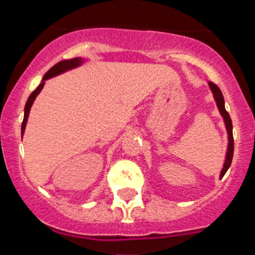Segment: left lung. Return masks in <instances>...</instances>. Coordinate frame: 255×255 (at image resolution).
Masks as SVG:
<instances>
[{"instance_id":"1","label":"left lung","mask_w":255,"mask_h":255,"mask_svg":"<svg viewBox=\"0 0 255 255\" xmlns=\"http://www.w3.org/2000/svg\"><path fill=\"white\" fill-rule=\"evenodd\" d=\"M208 86H210L211 91H212L213 97H215V101L217 104L218 110H220L221 116L223 117V121H225L226 129H227L228 133V146H227V154H226V160L225 164H223L222 171H221L220 177H223L226 174V171L228 170V168L231 166V163H232L233 158V150H235V143H233V130H232V121H231L230 115L226 111L225 109V99H223V95L221 92V90L218 89L217 85H215L213 82H208Z\"/></svg>"}]
</instances>
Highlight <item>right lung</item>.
<instances>
[{
  "instance_id": "obj_1",
  "label": "right lung",
  "mask_w": 255,
  "mask_h": 255,
  "mask_svg": "<svg viewBox=\"0 0 255 255\" xmlns=\"http://www.w3.org/2000/svg\"><path fill=\"white\" fill-rule=\"evenodd\" d=\"M84 61L85 60L82 58H74V59H69V60L59 61L58 64H55V65H54L53 68H50L47 71V73H45V75L43 76L40 85L37 87V89L34 90V91L32 92V94H30V96L28 97V100H27V104H25V107H24V118H23L22 128H20V133H22V135H23V133H24L25 125H27V121H28V116H29L30 107H32L33 102H34L35 97H37L38 95H39V92L42 91V89H43V87H44L45 80H48V79H50V78H54V76L59 75V74L65 73V71H68V70H71V69L78 68V66H80L82 63H84Z\"/></svg>"
}]
</instances>
